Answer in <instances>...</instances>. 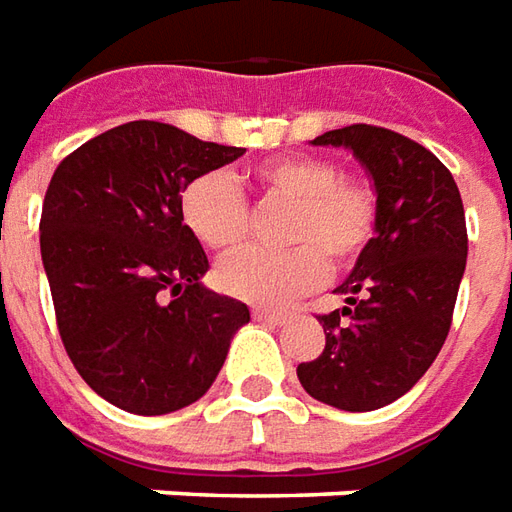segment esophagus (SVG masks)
I'll return each mask as SVG.
<instances>
[{
	"instance_id": "esophagus-1",
	"label": "esophagus",
	"mask_w": 512,
	"mask_h": 512,
	"mask_svg": "<svg viewBox=\"0 0 512 512\" xmlns=\"http://www.w3.org/2000/svg\"><path fill=\"white\" fill-rule=\"evenodd\" d=\"M253 317L256 320H264V323H273V326H278V323H284L287 320V312H278V309H253Z\"/></svg>"
}]
</instances>
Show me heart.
Segmentation results:
<instances>
[{
	"label": "heart",
	"mask_w": 512,
	"mask_h": 512,
	"mask_svg": "<svg viewBox=\"0 0 512 512\" xmlns=\"http://www.w3.org/2000/svg\"><path fill=\"white\" fill-rule=\"evenodd\" d=\"M253 189L292 206L284 225L290 250H239L217 267V287L256 306H281L345 270L370 245L379 195L368 181L345 178L329 158H278L250 172ZM181 220L211 250H231L248 231V203L222 172H206L181 192Z\"/></svg>",
	"instance_id": "b5f03b06"
}]
</instances>
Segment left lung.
<instances>
[{
	"mask_svg": "<svg viewBox=\"0 0 512 512\" xmlns=\"http://www.w3.org/2000/svg\"><path fill=\"white\" fill-rule=\"evenodd\" d=\"M312 144L354 153L379 195V225L334 290L345 306L320 317L323 354L301 362L298 379L329 407L379 410L412 390L446 343L468 256L463 200L438 155L393 130L348 125Z\"/></svg>",
	"mask_w": 512,
	"mask_h": 512,
	"instance_id": "left-lung-1",
	"label": "left lung"
}]
</instances>
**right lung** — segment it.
Returning a JSON list of instances; mask_svg holds the SVG:
<instances>
[{"label":"right lung","instance_id":"add662e5","mask_svg":"<svg viewBox=\"0 0 512 512\" xmlns=\"http://www.w3.org/2000/svg\"><path fill=\"white\" fill-rule=\"evenodd\" d=\"M242 153L139 119L77 147L49 181L41 259L63 348L119 410L195 404L250 320L245 303L203 287L209 256L181 220L186 183Z\"/></svg>","mask_w":512,"mask_h":512}]
</instances>
